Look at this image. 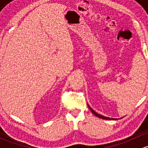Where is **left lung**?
Masks as SVG:
<instances>
[{"mask_svg": "<svg viewBox=\"0 0 148 148\" xmlns=\"http://www.w3.org/2000/svg\"><path fill=\"white\" fill-rule=\"evenodd\" d=\"M88 107H89V110H91V112H92V113H93L94 114H95V115H96L97 117H99V118H102V119H104V120H117V119H114V118H110V117H104V116H103V115H101V114H97V113L95 111V110H92V108H91L90 107H89V104H88Z\"/></svg>", "mask_w": 148, "mask_h": 148, "instance_id": "8db88e82", "label": "left lung"}]
</instances>
